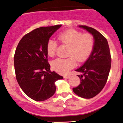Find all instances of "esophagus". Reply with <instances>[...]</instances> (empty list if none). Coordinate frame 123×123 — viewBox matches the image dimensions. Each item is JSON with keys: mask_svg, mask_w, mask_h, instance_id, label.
Masks as SVG:
<instances>
[{"mask_svg": "<svg viewBox=\"0 0 123 123\" xmlns=\"http://www.w3.org/2000/svg\"><path fill=\"white\" fill-rule=\"evenodd\" d=\"M70 77V76H69V75H68V76H66L64 77V79H69Z\"/></svg>", "mask_w": 123, "mask_h": 123, "instance_id": "1", "label": "esophagus"}]
</instances>
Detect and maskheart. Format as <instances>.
Returning a JSON list of instances; mask_svg holds the SVG:
<instances>
[{"mask_svg": "<svg viewBox=\"0 0 123 123\" xmlns=\"http://www.w3.org/2000/svg\"><path fill=\"white\" fill-rule=\"evenodd\" d=\"M58 40L63 44L69 46L68 57L57 58L51 63L54 70L60 74H65L76 65V60L83 62L88 59L93 50L94 40L91 34L84 33L75 29H68L58 35ZM58 43L50 39L46 44L47 55L53 57L56 54Z\"/></svg>", "mask_w": 123, "mask_h": 123, "instance_id": "b5f03b06", "label": "heart"}]
</instances>
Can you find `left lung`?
Returning <instances> with one entry per match:
<instances>
[{
  "label": "left lung",
  "mask_w": 123,
  "mask_h": 123,
  "mask_svg": "<svg viewBox=\"0 0 123 123\" xmlns=\"http://www.w3.org/2000/svg\"><path fill=\"white\" fill-rule=\"evenodd\" d=\"M93 36L94 46L92 54L81 67L76 70L80 74V84L73 88L74 93L84 98H91L102 90L107 81L111 58L105 37L97 30L87 26H79Z\"/></svg>",
  "instance_id": "8db88e82"
}]
</instances>
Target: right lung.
Here are the masks:
<instances>
[{
    "label": "right lung",
    "instance_id": "1",
    "mask_svg": "<svg viewBox=\"0 0 123 123\" xmlns=\"http://www.w3.org/2000/svg\"><path fill=\"white\" fill-rule=\"evenodd\" d=\"M62 25L41 27L25 35L14 56L16 77L28 97L37 101L50 98L56 92L55 82L63 77L51 72L46 44Z\"/></svg>",
    "mask_w": 123,
    "mask_h": 123
}]
</instances>
